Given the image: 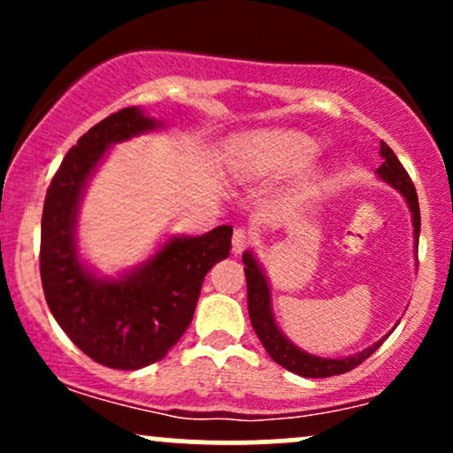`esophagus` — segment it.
Listing matches in <instances>:
<instances>
[{"label":"esophagus","instance_id":"1","mask_svg":"<svg viewBox=\"0 0 453 453\" xmlns=\"http://www.w3.org/2000/svg\"><path fill=\"white\" fill-rule=\"evenodd\" d=\"M249 242H251V236H249L244 230H234V236H232V253L234 256H241L244 249L249 247Z\"/></svg>","mask_w":453,"mask_h":453}]
</instances>
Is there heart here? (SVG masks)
<instances>
[{
    "instance_id": "obj_1",
    "label": "heart",
    "mask_w": 453,
    "mask_h": 453,
    "mask_svg": "<svg viewBox=\"0 0 453 453\" xmlns=\"http://www.w3.org/2000/svg\"><path fill=\"white\" fill-rule=\"evenodd\" d=\"M317 150V140L303 132L268 129L236 140L227 153V168L242 180L273 179L306 164Z\"/></svg>"
}]
</instances>
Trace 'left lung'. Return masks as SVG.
<instances>
[{"label": "left lung", "mask_w": 453, "mask_h": 453, "mask_svg": "<svg viewBox=\"0 0 453 453\" xmlns=\"http://www.w3.org/2000/svg\"><path fill=\"white\" fill-rule=\"evenodd\" d=\"M379 155L383 157V164L377 168V176L388 183L389 187L398 191L400 196L407 202L411 219H413V238H415V253H418L419 244V202L418 194H415V187L411 183L407 170L403 168L394 150L388 147L381 140V150ZM418 259V256H415ZM244 262V277H247V304H249V317H251L253 330H256L257 339L262 341L264 349L268 351V356L273 357L274 362L280 364L288 371L296 372L300 377H311V379H321V377H334L342 375V372H349L351 368H356L357 364H362L368 356H372L379 347L383 345V341L392 334V330L388 332L383 339L372 342L371 347H366L364 351L353 353V356L347 357H321L313 356V353L300 349L296 347L288 336L283 334L277 319H274L273 313V292H270V283L266 279V273L259 266L257 257L253 256V251L242 253Z\"/></svg>", "instance_id": "left-lung-1"}]
</instances>
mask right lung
Listing matches in <instances>:
<instances>
[{"label":"right lung","mask_w":453,"mask_h":453,"mask_svg":"<svg viewBox=\"0 0 453 453\" xmlns=\"http://www.w3.org/2000/svg\"><path fill=\"white\" fill-rule=\"evenodd\" d=\"M164 127L132 106L93 126L67 150L46 191L40 274L50 313L82 353L119 371L159 362L194 319L206 273L230 256L232 227L170 236L117 277L87 266L78 251V212L97 165L114 144Z\"/></svg>","instance_id":"1"}]
</instances>
